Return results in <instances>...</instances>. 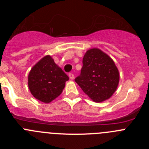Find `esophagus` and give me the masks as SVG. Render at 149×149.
Segmentation results:
<instances>
[{"mask_svg": "<svg viewBox=\"0 0 149 149\" xmlns=\"http://www.w3.org/2000/svg\"><path fill=\"white\" fill-rule=\"evenodd\" d=\"M68 77H69V78H70L71 80H73V79L74 78V74L72 73L68 74Z\"/></svg>", "mask_w": 149, "mask_h": 149, "instance_id": "obj_1", "label": "esophagus"}]
</instances>
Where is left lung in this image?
Segmentation results:
<instances>
[{
	"label": "left lung",
	"mask_w": 149,
	"mask_h": 149,
	"mask_svg": "<svg viewBox=\"0 0 149 149\" xmlns=\"http://www.w3.org/2000/svg\"><path fill=\"white\" fill-rule=\"evenodd\" d=\"M75 82L95 102H102L116 90L119 72L113 60L98 48L88 50L83 58L81 74Z\"/></svg>",
	"instance_id": "8db88e82"
}]
</instances>
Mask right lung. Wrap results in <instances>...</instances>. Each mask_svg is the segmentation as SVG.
Here are the masks:
<instances>
[{"label":"right lung","instance_id":"1","mask_svg":"<svg viewBox=\"0 0 149 149\" xmlns=\"http://www.w3.org/2000/svg\"><path fill=\"white\" fill-rule=\"evenodd\" d=\"M68 77L50 55L41 59L28 74V87L34 98L50 103L64 89Z\"/></svg>","mask_w":149,"mask_h":149}]
</instances>
